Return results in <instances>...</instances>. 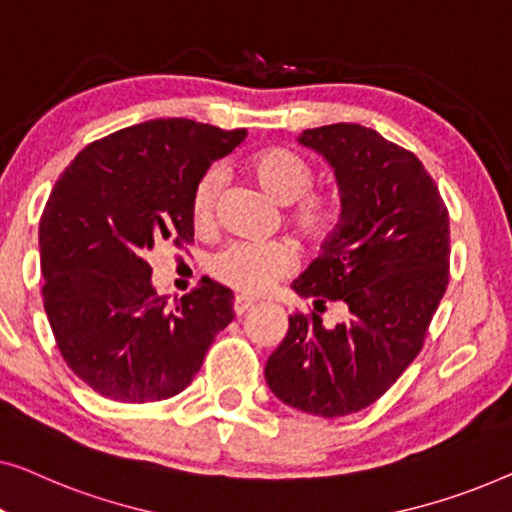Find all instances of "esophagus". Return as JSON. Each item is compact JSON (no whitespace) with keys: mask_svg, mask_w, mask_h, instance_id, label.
<instances>
[{"mask_svg":"<svg viewBox=\"0 0 512 512\" xmlns=\"http://www.w3.org/2000/svg\"><path fill=\"white\" fill-rule=\"evenodd\" d=\"M255 304H257V301L250 299V297H236V299H234V313H236V315L248 313L250 308H253Z\"/></svg>","mask_w":512,"mask_h":512,"instance_id":"esophagus-1","label":"esophagus"}]
</instances>
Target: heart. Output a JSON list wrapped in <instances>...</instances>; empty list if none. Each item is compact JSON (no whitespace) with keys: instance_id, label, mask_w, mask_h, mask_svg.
<instances>
[{"instance_id":"1","label":"heart","mask_w":512,"mask_h":512,"mask_svg":"<svg viewBox=\"0 0 512 512\" xmlns=\"http://www.w3.org/2000/svg\"><path fill=\"white\" fill-rule=\"evenodd\" d=\"M248 174L278 204H294L292 220L304 234L320 236L334 225L336 199L327 192H315V169L304 157L287 148L257 153L248 162ZM222 176L208 171L192 190V222L201 229L211 227L218 211ZM294 266V250L287 243L236 241L213 257L211 271L222 283L241 292H264Z\"/></svg>"}]
</instances>
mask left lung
I'll use <instances>...</instances> for the list:
<instances>
[{"label":"left lung","instance_id":"obj_1","mask_svg":"<svg viewBox=\"0 0 512 512\" xmlns=\"http://www.w3.org/2000/svg\"><path fill=\"white\" fill-rule=\"evenodd\" d=\"M297 141L334 169L343 211L292 280L313 313L290 315L264 378L287 406L343 417L383 397L422 350L448 285L450 218L422 162L376 129L338 122ZM331 300L346 320L325 328L319 313Z\"/></svg>","mask_w":512,"mask_h":512}]
</instances>
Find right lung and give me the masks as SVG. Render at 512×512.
Here are the masks:
<instances>
[{
	"instance_id": "add662e5",
	"label": "right lung",
	"mask_w": 512,
	"mask_h": 512,
	"mask_svg": "<svg viewBox=\"0 0 512 512\" xmlns=\"http://www.w3.org/2000/svg\"><path fill=\"white\" fill-rule=\"evenodd\" d=\"M246 129L150 120L90 143L64 169L39 222L43 308L64 362L122 403L176 397L234 320V292L201 278L167 304L146 255L190 243L192 190Z\"/></svg>"
}]
</instances>
